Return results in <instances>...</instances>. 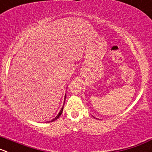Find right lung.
I'll use <instances>...</instances> for the list:
<instances>
[{"instance_id":"right-lung-1","label":"right lung","mask_w":152,"mask_h":152,"mask_svg":"<svg viewBox=\"0 0 152 152\" xmlns=\"http://www.w3.org/2000/svg\"><path fill=\"white\" fill-rule=\"evenodd\" d=\"M65 98H66V94H65ZM64 106H62V108H61V110H60V112H59V113L58 115H57V116L55 118H53L52 119V120H51V121H48V122H52V121H55V120H57V119L59 117H60L61 116V113H62V112H63V109H64Z\"/></svg>"}]
</instances>
